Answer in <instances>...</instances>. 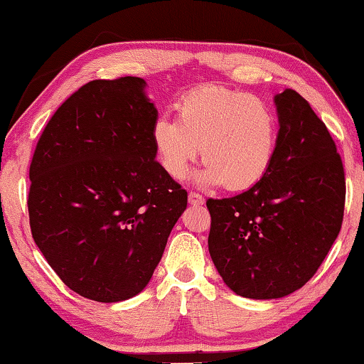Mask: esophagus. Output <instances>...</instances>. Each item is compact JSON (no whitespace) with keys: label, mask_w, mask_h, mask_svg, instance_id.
<instances>
[{"label":"esophagus","mask_w":364,"mask_h":364,"mask_svg":"<svg viewBox=\"0 0 364 364\" xmlns=\"http://www.w3.org/2000/svg\"><path fill=\"white\" fill-rule=\"evenodd\" d=\"M188 203H191V205H202L203 197L197 192H191V193H188Z\"/></svg>","instance_id":"34e87169"}]
</instances>
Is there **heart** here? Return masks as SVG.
<instances>
[{
    "instance_id": "obj_1",
    "label": "heart",
    "mask_w": 364,
    "mask_h": 364,
    "mask_svg": "<svg viewBox=\"0 0 364 364\" xmlns=\"http://www.w3.org/2000/svg\"><path fill=\"white\" fill-rule=\"evenodd\" d=\"M177 118L159 114L151 129L157 161L173 178H183L200 154V181L245 191L271 169L279 123L264 100L246 92L205 85L177 100Z\"/></svg>"
}]
</instances>
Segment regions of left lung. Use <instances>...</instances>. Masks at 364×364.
<instances>
[{
	"label": "left lung",
	"instance_id": "8db88e82",
	"mask_svg": "<svg viewBox=\"0 0 364 364\" xmlns=\"http://www.w3.org/2000/svg\"><path fill=\"white\" fill-rule=\"evenodd\" d=\"M279 139L271 169L230 198H208V251L235 294L279 299L305 286L343 223L345 171L335 141L296 90L274 98Z\"/></svg>",
	"mask_w": 364,
	"mask_h": 364
}]
</instances>
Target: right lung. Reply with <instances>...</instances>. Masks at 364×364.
I'll return each mask as SVG.
<instances>
[{
	"mask_svg": "<svg viewBox=\"0 0 364 364\" xmlns=\"http://www.w3.org/2000/svg\"><path fill=\"white\" fill-rule=\"evenodd\" d=\"M144 87L139 77L85 83L52 114L29 167L36 245L68 289L97 302L143 291L187 208L156 161Z\"/></svg>",
	"mask_w": 364,
	"mask_h": 364,
	"instance_id": "add662e5",
	"label": "right lung"
}]
</instances>
